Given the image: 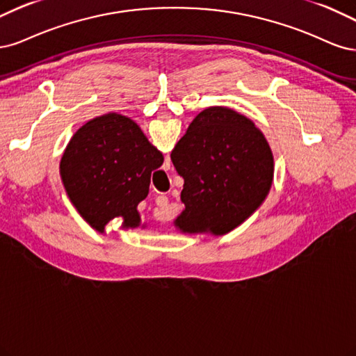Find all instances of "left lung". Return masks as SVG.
<instances>
[{
  "label": "left lung",
  "instance_id": "obj_1",
  "mask_svg": "<svg viewBox=\"0 0 356 356\" xmlns=\"http://www.w3.org/2000/svg\"><path fill=\"white\" fill-rule=\"evenodd\" d=\"M183 177L185 210L175 226L183 234L225 235L265 201L273 180V155L254 122L222 106L200 112L171 151Z\"/></svg>",
  "mask_w": 356,
  "mask_h": 356
}]
</instances>
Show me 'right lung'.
<instances>
[{
    "mask_svg": "<svg viewBox=\"0 0 356 356\" xmlns=\"http://www.w3.org/2000/svg\"><path fill=\"white\" fill-rule=\"evenodd\" d=\"M164 163L133 120L105 113L86 122L60 159L65 191L83 219L100 234L121 217L124 229L140 226L137 205L147 197L152 171Z\"/></svg>",
    "mask_w": 356,
    "mask_h": 356,
    "instance_id": "obj_1",
    "label": "right lung"
}]
</instances>
